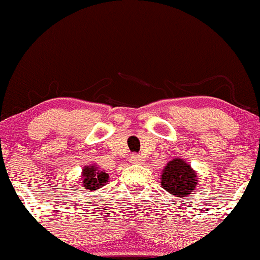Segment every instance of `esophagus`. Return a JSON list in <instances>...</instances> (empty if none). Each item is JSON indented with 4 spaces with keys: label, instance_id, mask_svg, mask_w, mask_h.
Returning a JSON list of instances; mask_svg holds the SVG:
<instances>
[{
    "label": "esophagus",
    "instance_id": "obj_1",
    "mask_svg": "<svg viewBox=\"0 0 260 260\" xmlns=\"http://www.w3.org/2000/svg\"><path fill=\"white\" fill-rule=\"evenodd\" d=\"M131 163H140L142 161V157L140 156V154H133V156H131Z\"/></svg>",
    "mask_w": 260,
    "mask_h": 260
}]
</instances>
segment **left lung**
Instances as JSON below:
<instances>
[{"instance_id":"left-lung-1","label":"left lung","mask_w":260,"mask_h":260,"mask_svg":"<svg viewBox=\"0 0 260 260\" xmlns=\"http://www.w3.org/2000/svg\"><path fill=\"white\" fill-rule=\"evenodd\" d=\"M197 173L180 158L167 163L161 176L162 188L174 197H188L197 188Z\"/></svg>"}]
</instances>
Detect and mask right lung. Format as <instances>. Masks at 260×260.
Listing matches in <instances>:
<instances>
[{"instance_id": "add662e5", "label": "right lung", "mask_w": 260, "mask_h": 260, "mask_svg": "<svg viewBox=\"0 0 260 260\" xmlns=\"http://www.w3.org/2000/svg\"><path fill=\"white\" fill-rule=\"evenodd\" d=\"M83 186L89 190H97V189L103 186L108 182V176L107 173H104L103 171H98V167L94 166H88V167H84L83 172Z\"/></svg>"}]
</instances>
